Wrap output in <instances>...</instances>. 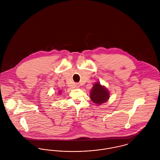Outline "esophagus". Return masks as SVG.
<instances>
[{"instance_id":"1","label":"esophagus","mask_w":160,"mask_h":160,"mask_svg":"<svg viewBox=\"0 0 160 160\" xmlns=\"http://www.w3.org/2000/svg\"><path fill=\"white\" fill-rule=\"evenodd\" d=\"M75 86H76V88H78L80 87V84L78 83H76L75 84Z\"/></svg>"}]
</instances>
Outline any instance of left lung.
Segmentation results:
<instances>
[{
    "label": "left lung",
    "mask_w": 160,
    "mask_h": 160,
    "mask_svg": "<svg viewBox=\"0 0 160 160\" xmlns=\"http://www.w3.org/2000/svg\"><path fill=\"white\" fill-rule=\"evenodd\" d=\"M90 98L94 103L99 106L108 100L110 92L104 85H101L99 82H97L93 84L91 90Z\"/></svg>",
    "instance_id": "obj_1"
}]
</instances>
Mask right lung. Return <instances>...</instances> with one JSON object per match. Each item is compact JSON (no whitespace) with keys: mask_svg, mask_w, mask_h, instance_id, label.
I'll return each instance as SVG.
<instances>
[{"mask_svg":"<svg viewBox=\"0 0 160 160\" xmlns=\"http://www.w3.org/2000/svg\"><path fill=\"white\" fill-rule=\"evenodd\" d=\"M61 93H62V91H59V92H58V93H59V95H61Z\"/></svg>","mask_w":160,"mask_h":160,"instance_id":"add662e5","label":"right lung"}]
</instances>
